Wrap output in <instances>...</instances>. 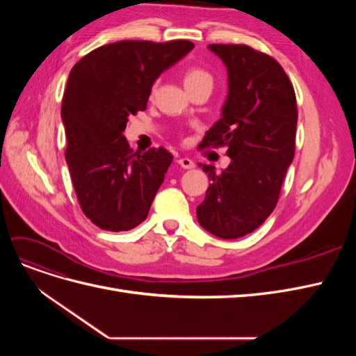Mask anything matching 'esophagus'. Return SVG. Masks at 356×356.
<instances>
[{"instance_id": "obj_1", "label": "esophagus", "mask_w": 356, "mask_h": 356, "mask_svg": "<svg viewBox=\"0 0 356 356\" xmlns=\"http://www.w3.org/2000/svg\"><path fill=\"white\" fill-rule=\"evenodd\" d=\"M178 165H179L182 169H193V168L196 166L195 161H193V160L188 159V157H181V159H178Z\"/></svg>"}]
</instances>
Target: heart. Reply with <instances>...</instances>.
I'll return each mask as SVG.
<instances>
[{
    "label": "heart",
    "mask_w": 356,
    "mask_h": 356,
    "mask_svg": "<svg viewBox=\"0 0 356 356\" xmlns=\"http://www.w3.org/2000/svg\"><path fill=\"white\" fill-rule=\"evenodd\" d=\"M200 83H211L212 84V77L208 71H204L202 68H190L184 74V86L186 89L191 88V86H196Z\"/></svg>",
    "instance_id": "obj_1"
}]
</instances>
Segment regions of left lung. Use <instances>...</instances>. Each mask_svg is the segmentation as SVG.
Here are the masks:
<instances>
[{"mask_svg": "<svg viewBox=\"0 0 356 356\" xmlns=\"http://www.w3.org/2000/svg\"><path fill=\"white\" fill-rule=\"evenodd\" d=\"M227 70L229 92L218 122L199 147L227 145L230 165L220 174L199 165L211 184L196 213L221 239L252 233L276 207L296 152L297 101L279 63L248 46L211 44Z\"/></svg>", "mask_w": 356, "mask_h": 356, "instance_id": "1", "label": "left lung"}]
</instances>
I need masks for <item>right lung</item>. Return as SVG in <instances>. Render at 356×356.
Returning a JSON list of instances; mask_svg holds the SVG:
<instances>
[{"mask_svg":"<svg viewBox=\"0 0 356 356\" xmlns=\"http://www.w3.org/2000/svg\"><path fill=\"white\" fill-rule=\"evenodd\" d=\"M187 40H126L75 63L62 99L65 159L80 207L102 230L141 224L172 156L163 147L132 154L123 135L129 115L147 108L154 81L193 50Z\"/></svg>","mask_w":356,"mask_h":356,"instance_id":"1","label":"right lung"}]
</instances>
